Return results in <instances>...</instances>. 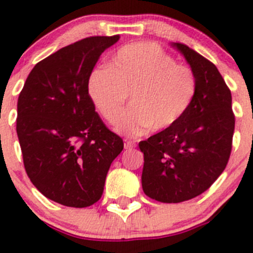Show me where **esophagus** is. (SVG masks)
<instances>
[{
    "label": "esophagus",
    "instance_id": "34e87169",
    "mask_svg": "<svg viewBox=\"0 0 253 253\" xmlns=\"http://www.w3.org/2000/svg\"><path fill=\"white\" fill-rule=\"evenodd\" d=\"M133 147H136V142L135 141L131 140H125V149L126 150H132Z\"/></svg>",
    "mask_w": 253,
    "mask_h": 253
}]
</instances>
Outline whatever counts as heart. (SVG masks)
Masks as SVG:
<instances>
[{"instance_id":"b5f03b06","label":"heart","mask_w":253,"mask_h":253,"mask_svg":"<svg viewBox=\"0 0 253 253\" xmlns=\"http://www.w3.org/2000/svg\"><path fill=\"white\" fill-rule=\"evenodd\" d=\"M197 77L156 42H135L118 49L110 65L92 70L88 90L102 117L115 124L131 93L133 106L117 124L118 131L138 136L164 131L184 117L197 94Z\"/></svg>"}]
</instances>
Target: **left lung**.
I'll return each mask as SVG.
<instances>
[{"instance_id": "left-lung-1", "label": "left lung", "mask_w": 253, "mask_h": 253, "mask_svg": "<svg viewBox=\"0 0 253 253\" xmlns=\"http://www.w3.org/2000/svg\"><path fill=\"white\" fill-rule=\"evenodd\" d=\"M197 77V94L172 127L138 143L143 152V193L163 203H180L204 193L226 169L234 115L231 90L213 63L180 42L171 44Z\"/></svg>"}]
</instances>
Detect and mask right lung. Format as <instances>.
<instances>
[{
  "label": "right lung",
  "mask_w": 253,
  "mask_h": 253,
  "mask_svg": "<svg viewBox=\"0 0 253 253\" xmlns=\"http://www.w3.org/2000/svg\"><path fill=\"white\" fill-rule=\"evenodd\" d=\"M120 36H92L33 68L17 101L16 131L25 170L39 192L67 207L98 202L124 141L107 128L88 93L104 50Z\"/></svg>",
  "instance_id": "right-lung-1"
}]
</instances>
